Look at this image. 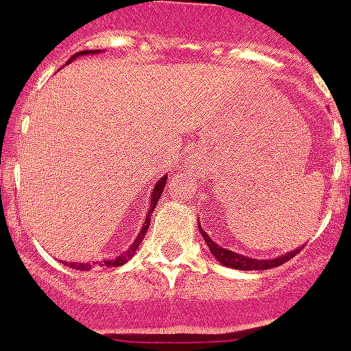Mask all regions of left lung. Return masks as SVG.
<instances>
[{
  "label": "left lung",
  "instance_id": "8db88e82",
  "mask_svg": "<svg viewBox=\"0 0 351 351\" xmlns=\"http://www.w3.org/2000/svg\"><path fill=\"white\" fill-rule=\"evenodd\" d=\"M198 228H200V234H202L204 241L207 243L209 246L210 253L216 260H218L221 265H226V267H232V269H239V271H265V269H272V267H278V265H283L285 262H288L290 258L297 255L300 251L299 250H291L290 253L287 255H281V256H276V258L271 260H256V258H251V256H244V255H239L235 251L232 250H226V247H221L219 244H216L213 239L209 237L207 232L202 230V226L198 223Z\"/></svg>",
  "mask_w": 351,
  "mask_h": 351
}]
</instances>
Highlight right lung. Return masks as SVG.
Listing matches in <instances>:
<instances>
[{"instance_id": "1", "label": "right lung", "mask_w": 351, "mask_h": 351, "mask_svg": "<svg viewBox=\"0 0 351 351\" xmlns=\"http://www.w3.org/2000/svg\"><path fill=\"white\" fill-rule=\"evenodd\" d=\"M100 52L101 51H82V52H79V54L73 56V58H71V60L68 61V63H71V61L75 60V58H79V56L100 54ZM165 184H167V176H161V178L156 181V184H154L153 193H151V198H149V209H147V214H145L144 225H142L141 232H138V234H137V237H135V241H133L132 246H130L128 250H126L125 253H123V255L116 256V258L101 260V262H95V263H98L100 267H119V265H123V263H126L130 258H132L133 253H135V250H137V247L141 246L142 237H144V235L147 234V232H145V230H147V228H149V221H151V214H153L154 207H156L158 200H160L161 193H163V188H165ZM68 267L75 269V271H89V269H91L93 265H91V263H88V262H86V263H84V262H70V263H68Z\"/></svg>"}]
</instances>
